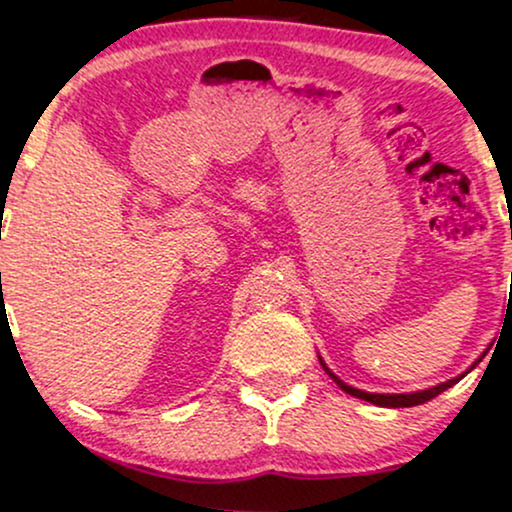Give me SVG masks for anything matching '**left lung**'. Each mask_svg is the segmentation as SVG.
Returning a JSON list of instances; mask_svg holds the SVG:
<instances>
[{
	"instance_id": "obj_1",
	"label": "left lung",
	"mask_w": 512,
	"mask_h": 512,
	"mask_svg": "<svg viewBox=\"0 0 512 512\" xmlns=\"http://www.w3.org/2000/svg\"><path fill=\"white\" fill-rule=\"evenodd\" d=\"M320 363H322V361H320ZM322 366H325V363H322ZM474 366H477V363H474ZM325 370H327V368H325ZM327 373H330V370H327ZM330 378H332L334 383H337L339 387H342L344 392H349L351 397L366 399V402L378 404V407H395V409H399V407H416V404H424V402H428V399L438 397L440 392H445V390H448V387L455 385L457 380L462 378V375H460V378L448 380V383H443V385H438V387H431V390L411 392V395H373V392H363V390H356V387H349L346 383H342V380H339L334 373H330Z\"/></svg>"
}]
</instances>
